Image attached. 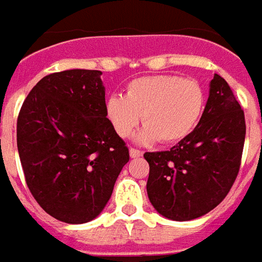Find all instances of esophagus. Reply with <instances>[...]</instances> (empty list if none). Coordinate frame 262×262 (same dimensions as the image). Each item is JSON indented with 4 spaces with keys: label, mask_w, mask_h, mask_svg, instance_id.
I'll return each instance as SVG.
<instances>
[{
    "label": "esophagus",
    "mask_w": 262,
    "mask_h": 262,
    "mask_svg": "<svg viewBox=\"0 0 262 262\" xmlns=\"http://www.w3.org/2000/svg\"><path fill=\"white\" fill-rule=\"evenodd\" d=\"M129 154H130L132 159H137V157L143 156L142 151H140V150H137V148H130V150H129Z\"/></svg>",
    "instance_id": "obj_1"
}]
</instances>
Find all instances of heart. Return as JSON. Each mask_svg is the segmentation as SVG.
Masks as SVG:
<instances>
[{
  "label": "heart",
  "instance_id": "1",
  "mask_svg": "<svg viewBox=\"0 0 262 262\" xmlns=\"http://www.w3.org/2000/svg\"><path fill=\"white\" fill-rule=\"evenodd\" d=\"M205 108V92L195 80L178 75H148L129 82L125 95L114 94L105 102L106 118L120 137H129L139 122V143H177L196 127Z\"/></svg>",
  "mask_w": 262,
  "mask_h": 262
}]
</instances>
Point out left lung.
Here are the masks:
<instances>
[{
	"label": "left lung",
	"instance_id": "8db88e82",
	"mask_svg": "<svg viewBox=\"0 0 262 262\" xmlns=\"http://www.w3.org/2000/svg\"><path fill=\"white\" fill-rule=\"evenodd\" d=\"M244 137L242 106L225 78L214 74L192 133L168 151L144 154L154 209L167 219L187 222L216 208L238 174Z\"/></svg>",
	"mask_w": 262,
	"mask_h": 262
}]
</instances>
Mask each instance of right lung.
Instances as JSON below:
<instances>
[{
  "label": "right lung",
  "mask_w": 262,
  "mask_h": 262,
  "mask_svg": "<svg viewBox=\"0 0 262 262\" xmlns=\"http://www.w3.org/2000/svg\"><path fill=\"white\" fill-rule=\"evenodd\" d=\"M98 70H67L37 82L24 101L16 143L26 184L45 212L81 225L106 206L129 161L105 112Z\"/></svg>",
  "instance_id": "obj_1"
}]
</instances>
